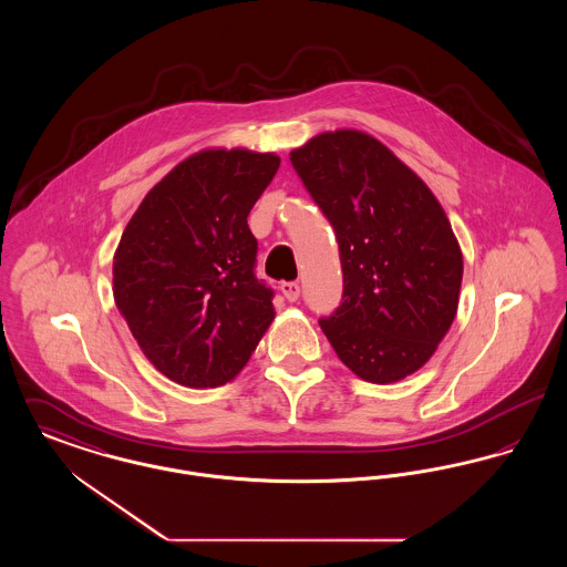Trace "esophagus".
Instances as JSON below:
<instances>
[{
    "label": "esophagus",
    "instance_id": "obj_1",
    "mask_svg": "<svg viewBox=\"0 0 567 567\" xmlns=\"http://www.w3.org/2000/svg\"><path fill=\"white\" fill-rule=\"evenodd\" d=\"M280 293L287 297L289 301H297V297H299V282H293V280L280 282Z\"/></svg>",
    "mask_w": 567,
    "mask_h": 567
}]
</instances>
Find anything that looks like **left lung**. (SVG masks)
<instances>
[{"mask_svg":"<svg viewBox=\"0 0 567 567\" xmlns=\"http://www.w3.org/2000/svg\"><path fill=\"white\" fill-rule=\"evenodd\" d=\"M289 159L340 248L342 301L319 319L327 340L363 380L416 372L457 315L463 259L442 206L372 135H317Z\"/></svg>","mask_w":567,"mask_h":567,"instance_id":"obj_1","label":"left lung"}]
</instances>
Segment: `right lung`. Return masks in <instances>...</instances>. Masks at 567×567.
Returning <instances> with one entry per match:
<instances>
[{
	"label": "right lung",
	"mask_w": 567,
	"mask_h": 567,
	"mask_svg": "<svg viewBox=\"0 0 567 567\" xmlns=\"http://www.w3.org/2000/svg\"><path fill=\"white\" fill-rule=\"evenodd\" d=\"M271 153L204 151L178 163L127 223L114 301L151 363L185 386L236 377L274 319L246 216L278 172Z\"/></svg>",
	"instance_id": "1"
}]
</instances>
